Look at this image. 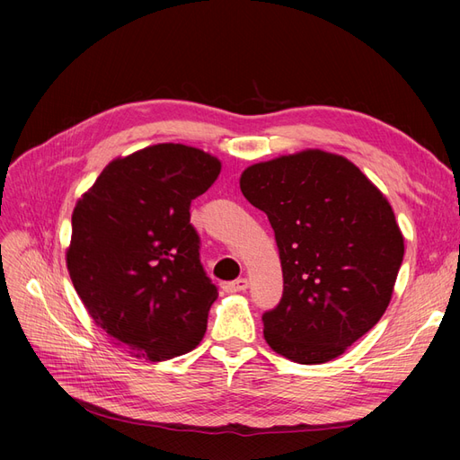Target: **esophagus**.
Masks as SVG:
<instances>
[{
	"instance_id": "34e87169",
	"label": "esophagus",
	"mask_w": 460,
	"mask_h": 460,
	"mask_svg": "<svg viewBox=\"0 0 460 460\" xmlns=\"http://www.w3.org/2000/svg\"><path fill=\"white\" fill-rule=\"evenodd\" d=\"M247 288H249V280H247V278H238V280L228 282V284L225 286V289L230 291V294H235V291H245Z\"/></svg>"
}]
</instances>
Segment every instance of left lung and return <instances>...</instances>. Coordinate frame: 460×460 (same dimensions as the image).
<instances>
[{
	"mask_svg": "<svg viewBox=\"0 0 460 460\" xmlns=\"http://www.w3.org/2000/svg\"><path fill=\"white\" fill-rule=\"evenodd\" d=\"M240 188L269 217L282 264L264 340L299 365L343 355L394 296L405 240L392 205L357 164L323 149L247 166Z\"/></svg>",
	"mask_w": 460,
	"mask_h": 460,
	"instance_id": "1",
	"label": "left lung"
}]
</instances>
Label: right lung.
Instances as JSON below:
<instances>
[{"label":"right lung","instance_id":"right-lung-1","mask_svg":"<svg viewBox=\"0 0 460 460\" xmlns=\"http://www.w3.org/2000/svg\"><path fill=\"white\" fill-rule=\"evenodd\" d=\"M220 169L198 147L149 146L111 161L75 205L68 274L93 323L132 357L163 363L205 336L218 294L190 203Z\"/></svg>","mask_w":460,"mask_h":460}]
</instances>
